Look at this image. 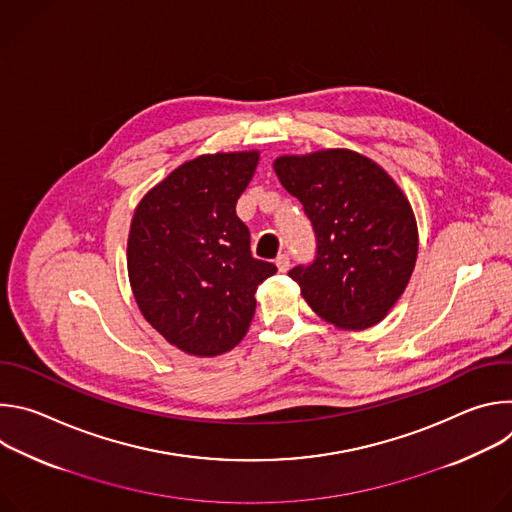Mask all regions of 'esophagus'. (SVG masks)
Wrapping results in <instances>:
<instances>
[{"label": "esophagus", "instance_id": "obj_1", "mask_svg": "<svg viewBox=\"0 0 512 512\" xmlns=\"http://www.w3.org/2000/svg\"><path fill=\"white\" fill-rule=\"evenodd\" d=\"M275 265H277V269H279L281 273H285V271L289 269V255H287V253H281V255H277V259H275Z\"/></svg>", "mask_w": 512, "mask_h": 512}]
</instances>
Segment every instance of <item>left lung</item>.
Returning <instances> with one entry per match:
<instances>
[{
    "label": "left lung",
    "instance_id": "8db88e82",
    "mask_svg": "<svg viewBox=\"0 0 512 512\" xmlns=\"http://www.w3.org/2000/svg\"><path fill=\"white\" fill-rule=\"evenodd\" d=\"M273 170L316 233L314 261L289 271L308 306L344 330L381 322L417 259V223L403 190L379 164L340 148L281 156Z\"/></svg>",
    "mask_w": 512,
    "mask_h": 512
}]
</instances>
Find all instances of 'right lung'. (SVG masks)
I'll use <instances>...</instances> for the list:
<instances>
[{"label":"right lung","mask_w":512,"mask_h":512,"mask_svg":"<svg viewBox=\"0 0 512 512\" xmlns=\"http://www.w3.org/2000/svg\"><path fill=\"white\" fill-rule=\"evenodd\" d=\"M259 152L206 154L178 166L137 204L127 239L135 302L170 344L194 356L235 348L255 291L277 267L251 255L237 200Z\"/></svg>","instance_id":"right-lung-1"}]
</instances>
